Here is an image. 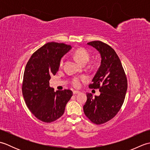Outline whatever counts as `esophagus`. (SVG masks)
<instances>
[{"label": "esophagus", "mask_w": 150, "mask_h": 150, "mask_svg": "<svg viewBox=\"0 0 150 150\" xmlns=\"http://www.w3.org/2000/svg\"><path fill=\"white\" fill-rule=\"evenodd\" d=\"M73 94L75 95V94H78V93H80V91H78V90H74L73 91Z\"/></svg>", "instance_id": "esophagus-1"}]
</instances>
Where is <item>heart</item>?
<instances>
[{"label": "heart", "instance_id": "1", "mask_svg": "<svg viewBox=\"0 0 150 150\" xmlns=\"http://www.w3.org/2000/svg\"><path fill=\"white\" fill-rule=\"evenodd\" d=\"M73 56L75 58L77 59L78 61L81 64L87 63L88 61L90 59V54L84 48H79L75 51V52L73 53ZM64 60V58H62L61 60H60L59 66H62L63 65ZM86 77L85 76H81V77H75L72 79L71 84L74 87L79 88L81 86L82 82L86 81Z\"/></svg>", "mask_w": 150, "mask_h": 150}]
</instances>
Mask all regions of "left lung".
I'll return each mask as SVG.
<instances>
[{
    "mask_svg": "<svg viewBox=\"0 0 150 150\" xmlns=\"http://www.w3.org/2000/svg\"><path fill=\"white\" fill-rule=\"evenodd\" d=\"M100 54L101 63L89 88L98 89L100 94L87 93L84 112L92 122L102 124L119 112L125 98L128 82L120 59L115 50L99 40L88 43Z\"/></svg>",
    "mask_w": 150,
    "mask_h": 150,
    "instance_id": "left-lung-1",
    "label": "left lung"
}]
</instances>
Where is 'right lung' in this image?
<instances>
[{"instance_id": "obj_1", "label": "right lung", "mask_w": 150, "mask_h": 150, "mask_svg": "<svg viewBox=\"0 0 150 150\" xmlns=\"http://www.w3.org/2000/svg\"><path fill=\"white\" fill-rule=\"evenodd\" d=\"M71 48L70 45L47 42L33 53L25 68L22 91L25 103L38 119L50 123L64 114L73 92L54 91L50 86L51 75L58 71L60 60Z\"/></svg>"}]
</instances>
